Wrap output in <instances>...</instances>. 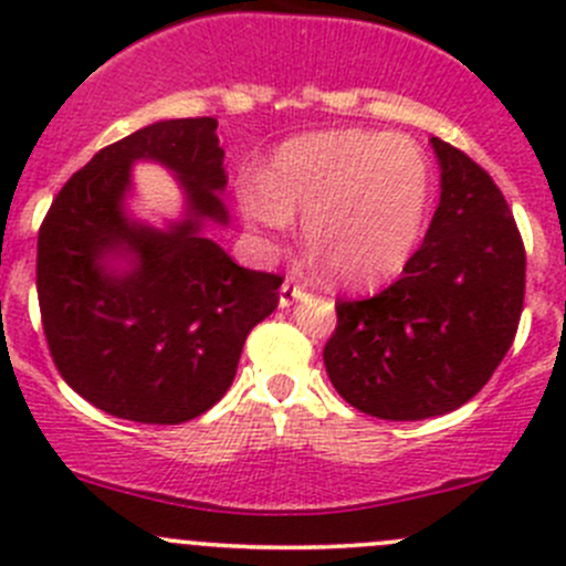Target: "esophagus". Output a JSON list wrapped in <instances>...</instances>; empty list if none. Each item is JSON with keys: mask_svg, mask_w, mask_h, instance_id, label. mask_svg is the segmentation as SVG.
I'll return each mask as SVG.
<instances>
[{"mask_svg": "<svg viewBox=\"0 0 566 566\" xmlns=\"http://www.w3.org/2000/svg\"><path fill=\"white\" fill-rule=\"evenodd\" d=\"M306 295H310V287H306L304 282H298V279L290 276L287 282L282 284V290H279V304H282V306H293L295 301L306 298Z\"/></svg>", "mask_w": 566, "mask_h": 566, "instance_id": "34e87169", "label": "esophagus"}]
</instances>
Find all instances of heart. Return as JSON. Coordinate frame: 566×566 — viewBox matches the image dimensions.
Returning a JSON list of instances; mask_svg holds the SVG:
<instances>
[{
    "label": "heart",
    "instance_id": "obj_1",
    "mask_svg": "<svg viewBox=\"0 0 566 566\" xmlns=\"http://www.w3.org/2000/svg\"><path fill=\"white\" fill-rule=\"evenodd\" d=\"M251 227L284 232L293 210L304 235L345 284H375L402 271L430 208V164L405 136L331 130L298 136L273 158L271 175L238 186Z\"/></svg>",
    "mask_w": 566,
    "mask_h": 566
}]
</instances>
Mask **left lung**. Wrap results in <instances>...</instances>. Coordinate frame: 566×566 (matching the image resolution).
<instances>
[{
  "label": "left lung",
  "mask_w": 566,
  "mask_h": 566,
  "mask_svg": "<svg viewBox=\"0 0 566 566\" xmlns=\"http://www.w3.org/2000/svg\"><path fill=\"white\" fill-rule=\"evenodd\" d=\"M441 205L402 276L373 298H336L325 373L345 402L386 421L443 416L504 361L526 298V247L504 193L432 136Z\"/></svg>",
  "instance_id": "obj_1"
}]
</instances>
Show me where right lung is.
<instances>
[{
  "label": "right lung",
  "instance_id": "add662e5",
  "mask_svg": "<svg viewBox=\"0 0 566 566\" xmlns=\"http://www.w3.org/2000/svg\"><path fill=\"white\" fill-rule=\"evenodd\" d=\"M216 117L153 123L71 175L38 232V304L54 367L117 419L182 424L213 408L235 378L243 342L279 306L284 276L241 268L199 235L224 224L227 175ZM153 157L184 180L192 219L169 233L134 226L118 202L129 161ZM108 253H134L123 277Z\"/></svg>",
  "mask_w": 566,
  "mask_h": 566
}]
</instances>
